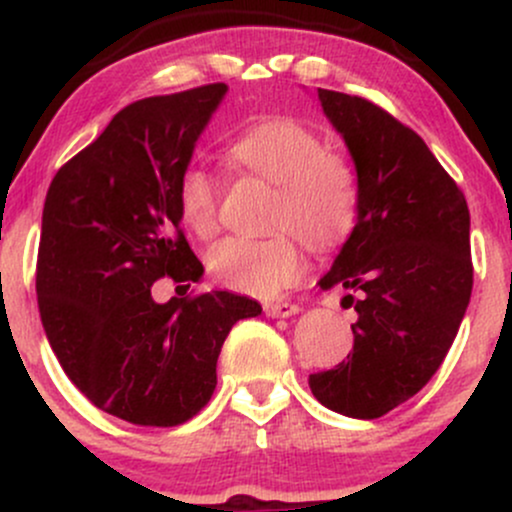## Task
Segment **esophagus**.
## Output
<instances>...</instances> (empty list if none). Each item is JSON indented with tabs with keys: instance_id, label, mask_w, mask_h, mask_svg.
I'll list each match as a JSON object with an SVG mask.
<instances>
[{
	"instance_id": "obj_1",
	"label": "esophagus",
	"mask_w": 512,
	"mask_h": 512,
	"mask_svg": "<svg viewBox=\"0 0 512 512\" xmlns=\"http://www.w3.org/2000/svg\"><path fill=\"white\" fill-rule=\"evenodd\" d=\"M264 315L267 317H289L298 313V305L289 301H276V303H264Z\"/></svg>"
}]
</instances>
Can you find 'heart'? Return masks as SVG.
<instances>
[{
  "instance_id": "heart-1",
  "label": "heart",
  "mask_w": 512,
  "mask_h": 512,
  "mask_svg": "<svg viewBox=\"0 0 512 512\" xmlns=\"http://www.w3.org/2000/svg\"><path fill=\"white\" fill-rule=\"evenodd\" d=\"M240 173L274 185L264 238H226L209 250V269L219 284L238 293L272 298L303 274V245L332 248L354 228L358 182L351 163L334 154L325 137L293 117L257 122L228 146ZM180 219L199 240L219 231L221 182L202 166H187L178 178ZM294 233L291 234L290 231Z\"/></svg>"
}]
</instances>
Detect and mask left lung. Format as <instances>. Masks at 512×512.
<instances>
[{"instance_id":"obj_1","label":"left lung","mask_w":512,"mask_h":512,"mask_svg":"<svg viewBox=\"0 0 512 512\" xmlns=\"http://www.w3.org/2000/svg\"><path fill=\"white\" fill-rule=\"evenodd\" d=\"M358 175V221L320 279L358 322L346 361L308 378L317 402L378 419L436 375L474 284L467 199L414 129L373 101L317 88Z\"/></svg>"}]
</instances>
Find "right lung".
<instances>
[{
    "label": "right lung",
    "mask_w": 512,
    "mask_h": 512,
    "mask_svg": "<svg viewBox=\"0 0 512 512\" xmlns=\"http://www.w3.org/2000/svg\"><path fill=\"white\" fill-rule=\"evenodd\" d=\"M223 93L207 84L129 103L45 197L35 264L45 334L88 402L129 424L199 414L231 327L262 313L228 291L151 298L163 276L190 289L204 272L180 228L178 178Z\"/></svg>",
    "instance_id": "1"
}]
</instances>
